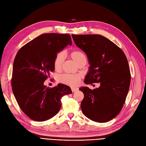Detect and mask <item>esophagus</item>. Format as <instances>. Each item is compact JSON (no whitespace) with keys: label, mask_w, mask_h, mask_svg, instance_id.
Returning a JSON list of instances; mask_svg holds the SVG:
<instances>
[{"label":"esophagus","mask_w":146,"mask_h":146,"mask_svg":"<svg viewBox=\"0 0 146 146\" xmlns=\"http://www.w3.org/2000/svg\"><path fill=\"white\" fill-rule=\"evenodd\" d=\"M71 90H72V92H75L77 91V90H78V89L77 88H71Z\"/></svg>","instance_id":"34e87169"}]
</instances>
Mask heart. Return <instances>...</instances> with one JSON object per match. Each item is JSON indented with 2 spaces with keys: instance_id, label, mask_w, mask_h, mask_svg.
I'll return each instance as SVG.
<instances>
[{
  "instance_id": "obj_1",
  "label": "heart",
  "mask_w": 146,
  "mask_h": 146,
  "mask_svg": "<svg viewBox=\"0 0 146 146\" xmlns=\"http://www.w3.org/2000/svg\"><path fill=\"white\" fill-rule=\"evenodd\" d=\"M70 56L77 64L86 63L87 61V57L83 52L80 50H74L70 54ZM64 59V54L63 52H60L56 54L54 60V66L57 71L60 70L62 68V65ZM59 81L72 86L78 85L80 82V77L78 75L73 74H63L59 77Z\"/></svg>"
}]
</instances>
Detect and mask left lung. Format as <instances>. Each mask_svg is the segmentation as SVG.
Segmentation results:
<instances>
[{"label": "left lung", "instance_id": "obj_1", "mask_svg": "<svg viewBox=\"0 0 146 146\" xmlns=\"http://www.w3.org/2000/svg\"><path fill=\"white\" fill-rule=\"evenodd\" d=\"M76 46L83 51L90 64L84 83H99L91 90L82 87L83 113L98 123L108 122L120 112L127 95L130 72L126 57L114 43L98 34L72 35Z\"/></svg>", "mask_w": 146, "mask_h": 146}]
</instances>
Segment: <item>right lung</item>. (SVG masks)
<instances>
[{
    "label": "right lung",
    "mask_w": 146,
    "mask_h": 146,
    "mask_svg": "<svg viewBox=\"0 0 146 146\" xmlns=\"http://www.w3.org/2000/svg\"><path fill=\"white\" fill-rule=\"evenodd\" d=\"M72 44L69 34H43L20 49L14 58L11 86L22 111L34 121H44L55 116L62 106L61 98L71 94L69 86L58 84L50 88L44 82L54 71L56 54Z\"/></svg>",
    "instance_id": "1"
}]
</instances>
